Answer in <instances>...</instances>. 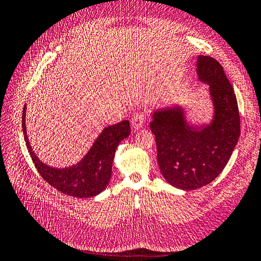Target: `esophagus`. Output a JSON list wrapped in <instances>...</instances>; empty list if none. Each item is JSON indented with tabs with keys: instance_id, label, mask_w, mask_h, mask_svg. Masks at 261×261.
I'll list each match as a JSON object with an SVG mask.
<instances>
[{
	"instance_id": "1",
	"label": "esophagus",
	"mask_w": 261,
	"mask_h": 261,
	"mask_svg": "<svg viewBox=\"0 0 261 261\" xmlns=\"http://www.w3.org/2000/svg\"><path fill=\"white\" fill-rule=\"evenodd\" d=\"M146 123V115L142 112H137L131 119V125L135 130H139Z\"/></svg>"
}]
</instances>
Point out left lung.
Listing matches in <instances>:
<instances>
[{
    "instance_id": "8db88e82",
    "label": "left lung",
    "mask_w": 261,
    "mask_h": 261,
    "mask_svg": "<svg viewBox=\"0 0 261 261\" xmlns=\"http://www.w3.org/2000/svg\"><path fill=\"white\" fill-rule=\"evenodd\" d=\"M198 81L208 86L213 105L208 123H191L185 108L174 104L153 111L157 159L164 178L174 187L193 191L213 181L228 164L240 137L237 97L218 60L198 56Z\"/></svg>"
}]
</instances>
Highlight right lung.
Here are the masks:
<instances>
[{
	"mask_svg": "<svg viewBox=\"0 0 261 261\" xmlns=\"http://www.w3.org/2000/svg\"><path fill=\"white\" fill-rule=\"evenodd\" d=\"M25 112L27 105H24L22 113V129L25 145L42 178L57 191L74 197L87 198L96 196L103 192L112 174L116 148L130 135V122L124 120L114 125L104 127L90 150L79 163L69 167L58 168L45 164L33 152L27 136Z\"/></svg>",
	"mask_w": 261,
	"mask_h": 261,
	"instance_id": "1",
	"label": "right lung"
}]
</instances>
